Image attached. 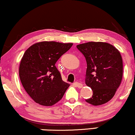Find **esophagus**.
Instances as JSON below:
<instances>
[{
  "label": "esophagus",
  "instance_id": "esophagus-1",
  "mask_svg": "<svg viewBox=\"0 0 135 135\" xmlns=\"http://www.w3.org/2000/svg\"><path fill=\"white\" fill-rule=\"evenodd\" d=\"M74 85L75 86L78 87V88H81V87L83 86V85H82L81 83H78V82H75V83H74Z\"/></svg>",
  "mask_w": 135,
  "mask_h": 135
}]
</instances>
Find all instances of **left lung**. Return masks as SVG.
Listing matches in <instances>:
<instances>
[{
  "label": "left lung",
  "mask_w": 135,
  "mask_h": 135,
  "mask_svg": "<svg viewBox=\"0 0 135 135\" xmlns=\"http://www.w3.org/2000/svg\"><path fill=\"white\" fill-rule=\"evenodd\" d=\"M76 47L86 59L85 83L93 91L92 97L85 100L93 105L105 104L121 84L123 71L121 54L105 42H87Z\"/></svg>",
  "instance_id": "8db88e82"
}]
</instances>
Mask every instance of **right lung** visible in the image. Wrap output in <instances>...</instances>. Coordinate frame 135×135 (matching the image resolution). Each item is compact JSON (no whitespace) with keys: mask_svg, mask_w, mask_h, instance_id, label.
Here are the masks:
<instances>
[{"mask_svg":"<svg viewBox=\"0 0 135 135\" xmlns=\"http://www.w3.org/2000/svg\"><path fill=\"white\" fill-rule=\"evenodd\" d=\"M72 45L71 43L42 42L25 52L19 74L24 88L35 102L51 106L62 98L69 85L63 81L55 64Z\"/></svg>","mask_w":135,"mask_h":135,"instance_id":"add662e5","label":"right lung"}]
</instances>
